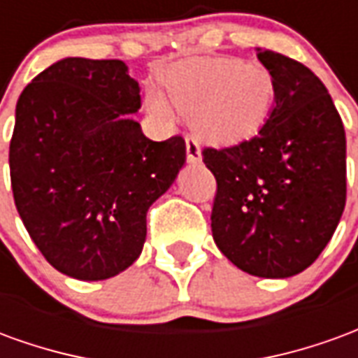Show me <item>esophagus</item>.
I'll use <instances>...</instances> for the list:
<instances>
[{
	"label": "esophagus",
	"instance_id": "34e87169",
	"mask_svg": "<svg viewBox=\"0 0 358 358\" xmlns=\"http://www.w3.org/2000/svg\"><path fill=\"white\" fill-rule=\"evenodd\" d=\"M186 153L187 161L192 164L201 161V143H199V140L195 136H186Z\"/></svg>",
	"mask_w": 358,
	"mask_h": 358
}]
</instances>
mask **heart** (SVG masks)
<instances>
[{
	"mask_svg": "<svg viewBox=\"0 0 358 358\" xmlns=\"http://www.w3.org/2000/svg\"><path fill=\"white\" fill-rule=\"evenodd\" d=\"M166 90L176 109L194 115L205 138L222 143L253 136L274 99L268 71L232 57L187 59L169 73ZM148 107L157 117H171L169 103L157 92L148 94Z\"/></svg>",
	"mask_w": 358,
	"mask_h": 358,
	"instance_id": "1",
	"label": "heart"
}]
</instances>
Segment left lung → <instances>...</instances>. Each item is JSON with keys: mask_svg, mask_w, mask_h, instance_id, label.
Wrapping results in <instances>:
<instances>
[{"mask_svg": "<svg viewBox=\"0 0 358 358\" xmlns=\"http://www.w3.org/2000/svg\"><path fill=\"white\" fill-rule=\"evenodd\" d=\"M274 80V109L255 138L203 149L217 178V248L259 278H289L315 263L345 207V130L310 69L257 50Z\"/></svg>", "mask_w": 358, "mask_h": 358, "instance_id": "8db88e82", "label": "left lung"}]
</instances>
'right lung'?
Listing matches in <instances>:
<instances>
[{
	"mask_svg": "<svg viewBox=\"0 0 358 358\" xmlns=\"http://www.w3.org/2000/svg\"><path fill=\"white\" fill-rule=\"evenodd\" d=\"M140 86L118 59L66 57L22 90L9 145L15 205L45 261L107 280L140 257L148 210L186 163L180 136L153 141L130 118Z\"/></svg>",
	"mask_w": 358,
	"mask_h": 358,
	"instance_id": "add662e5",
	"label": "right lung"
}]
</instances>
